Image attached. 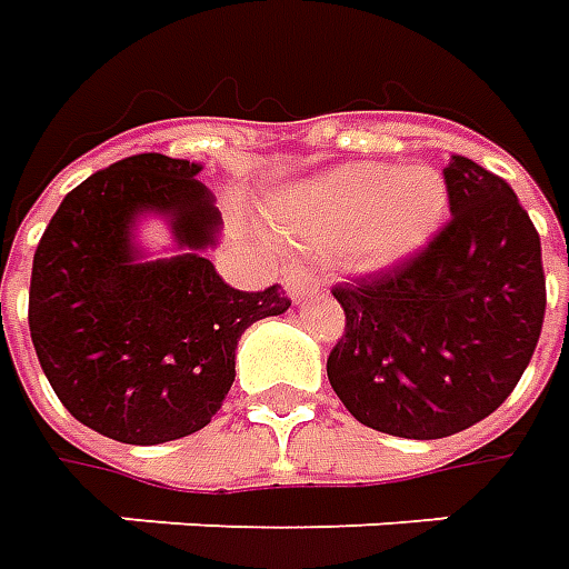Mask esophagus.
Instances as JSON below:
<instances>
[{
    "label": "esophagus",
    "instance_id": "obj_1",
    "mask_svg": "<svg viewBox=\"0 0 569 569\" xmlns=\"http://www.w3.org/2000/svg\"><path fill=\"white\" fill-rule=\"evenodd\" d=\"M283 286H286V296L292 298L296 305H301V301H308L310 296H317V292H320V280H317L310 271H301V268L286 273Z\"/></svg>",
    "mask_w": 569,
    "mask_h": 569
}]
</instances>
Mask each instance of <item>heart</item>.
<instances>
[{"instance_id": "heart-1", "label": "heart", "mask_w": 569, "mask_h": 569, "mask_svg": "<svg viewBox=\"0 0 569 569\" xmlns=\"http://www.w3.org/2000/svg\"><path fill=\"white\" fill-rule=\"evenodd\" d=\"M448 207V182L436 167L359 161L289 188L273 222L305 252L347 256L359 271H390L429 247Z\"/></svg>"}]
</instances>
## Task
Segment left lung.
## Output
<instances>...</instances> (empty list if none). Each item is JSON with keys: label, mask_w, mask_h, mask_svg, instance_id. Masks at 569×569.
Wrapping results in <instances>:
<instances>
[{"label": "left lung", "mask_w": 569, "mask_h": 569, "mask_svg": "<svg viewBox=\"0 0 569 569\" xmlns=\"http://www.w3.org/2000/svg\"><path fill=\"white\" fill-rule=\"evenodd\" d=\"M451 222L393 271L335 286L345 338L329 383L366 427L445 439L521 381L546 317L539 234L500 176L451 154Z\"/></svg>", "instance_id": "left-lung-1"}]
</instances>
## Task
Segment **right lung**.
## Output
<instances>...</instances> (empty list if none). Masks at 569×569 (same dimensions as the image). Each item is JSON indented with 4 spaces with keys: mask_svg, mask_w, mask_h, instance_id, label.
Returning <instances> with one entry per match:
<instances>
[{
    "mask_svg": "<svg viewBox=\"0 0 569 569\" xmlns=\"http://www.w3.org/2000/svg\"><path fill=\"white\" fill-rule=\"evenodd\" d=\"M203 163L133 154L72 188L32 256L30 335L72 418L106 439L161 445L198 432L234 383L237 341L280 317V286L240 292L216 273L222 212ZM161 218L174 256L154 260L136 231Z\"/></svg>",
    "mask_w": 569,
    "mask_h": 569,
    "instance_id": "add662e5",
    "label": "right lung"
}]
</instances>
